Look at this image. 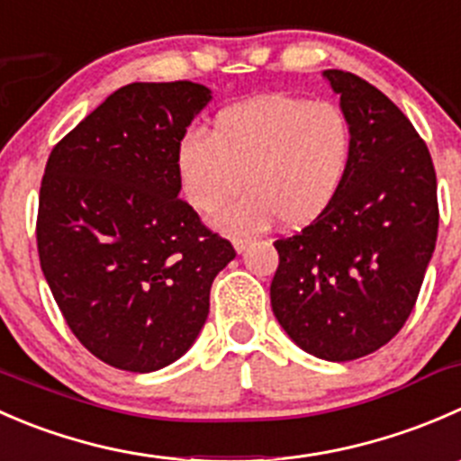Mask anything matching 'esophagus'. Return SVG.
<instances>
[{
    "label": "esophagus",
    "mask_w": 461,
    "mask_h": 461,
    "mask_svg": "<svg viewBox=\"0 0 461 461\" xmlns=\"http://www.w3.org/2000/svg\"><path fill=\"white\" fill-rule=\"evenodd\" d=\"M250 241H253L250 237H235V240H232V246H235L237 253H244L246 246H249Z\"/></svg>",
    "instance_id": "esophagus-1"
}]
</instances>
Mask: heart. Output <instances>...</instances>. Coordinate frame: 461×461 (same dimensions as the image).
<instances>
[{"mask_svg": "<svg viewBox=\"0 0 461 461\" xmlns=\"http://www.w3.org/2000/svg\"><path fill=\"white\" fill-rule=\"evenodd\" d=\"M352 149V125L339 104L259 95L221 109L203 136H185L175 175L199 217L215 215L244 185V197L215 220L229 235H250L276 217L303 229L336 202Z\"/></svg>", "mask_w": 461, "mask_h": 461, "instance_id": "obj_1", "label": "heart"}]
</instances>
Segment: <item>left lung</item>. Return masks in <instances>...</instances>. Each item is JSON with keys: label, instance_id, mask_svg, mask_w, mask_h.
I'll return each instance as SVG.
<instances>
[{"label": "left lung", "instance_id": "8db88e82", "mask_svg": "<svg viewBox=\"0 0 461 461\" xmlns=\"http://www.w3.org/2000/svg\"><path fill=\"white\" fill-rule=\"evenodd\" d=\"M322 77L352 125V163L330 211L273 244L271 307L300 349L343 363L384 348L408 321L439 211L430 152L405 113L363 77Z\"/></svg>", "mask_w": 461, "mask_h": 461}]
</instances>
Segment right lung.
Returning a JSON list of instances; mask_svg holds the SVG:
<instances>
[{
	"label": "right lung",
	"mask_w": 461,
	"mask_h": 461,
	"mask_svg": "<svg viewBox=\"0 0 461 461\" xmlns=\"http://www.w3.org/2000/svg\"><path fill=\"white\" fill-rule=\"evenodd\" d=\"M212 100L197 82H131L53 148L38 250L76 339L107 366L157 372L184 357L235 258L181 202L175 154Z\"/></svg>",
	"instance_id": "obj_1"
}]
</instances>
